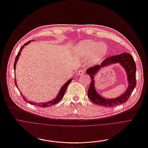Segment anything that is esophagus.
I'll return each mask as SVG.
<instances>
[{
    "label": "esophagus",
    "mask_w": 148,
    "mask_h": 148,
    "mask_svg": "<svg viewBox=\"0 0 148 148\" xmlns=\"http://www.w3.org/2000/svg\"><path fill=\"white\" fill-rule=\"evenodd\" d=\"M84 70H83V69H81V70H79L77 72V75L79 76H81V75H84Z\"/></svg>",
    "instance_id": "1"
}]
</instances>
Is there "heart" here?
I'll use <instances>...</instances> for the list:
<instances>
[{
	"label": "heart",
	"mask_w": 148,
	"mask_h": 148,
	"mask_svg": "<svg viewBox=\"0 0 148 148\" xmlns=\"http://www.w3.org/2000/svg\"><path fill=\"white\" fill-rule=\"evenodd\" d=\"M75 48L83 56H90V61L92 63L99 62L108 49L106 44L99 43L90 40L80 41Z\"/></svg>",
	"instance_id": "b5f03b06"
}]
</instances>
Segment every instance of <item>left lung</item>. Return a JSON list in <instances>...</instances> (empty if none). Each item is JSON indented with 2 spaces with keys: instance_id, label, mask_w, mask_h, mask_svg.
Masks as SVG:
<instances>
[{
  "instance_id": "left-lung-1",
  "label": "left lung",
  "mask_w": 148,
  "mask_h": 148,
  "mask_svg": "<svg viewBox=\"0 0 148 148\" xmlns=\"http://www.w3.org/2000/svg\"><path fill=\"white\" fill-rule=\"evenodd\" d=\"M116 63H119L125 69L127 75L129 86L126 92L119 97L115 99H106L101 97L95 90L94 76L101 68ZM136 64L132 56L127 52L108 57L100 65H97L87 69L86 70V73L90 75L92 79L87 92L88 98L95 104L107 107H114L126 103L136 84Z\"/></svg>"
}]
</instances>
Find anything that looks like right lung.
<instances>
[{"instance_id":"1","label":"right lung","mask_w":148,"mask_h":148,"mask_svg":"<svg viewBox=\"0 0 148 148\" xmlns=\"http://www.w3.org/2000/svg\"><path fill=\"white\" fill-rule=\"evenodd\" d=\"M31 41H28L27 42L25 43V44H24V45H23V46H22V47H21V48H20V51H18V54H17V55L16 56V59H15V61H14V71L16 70V64H17V61H18V58H19V56H20V54H21V52L22 49H23V48L24 47V46L27 45V44H28L29 43H30V42H31ZM72 79H69V80H68V82H66V83L63 85V86H62V87H61V90H60V93H58V95H57V96H56L54 99H52V100L49 101H47V102H46V103H37L33 102V101H28L27 100H26V99H25V97H24V96L22 95V93H21V95L22 97H23V99H24L26 102L29 103V104H32V105H35V106H38V107H49V106H52V105H54V104H55L58 103L59 101H60L62 99V97H64V94H65V92H66V88H67L68 86V85L69 84V83L72 82ZM14 83H15L16 86L18 88V86H17V82H16V78L14 79Z\"/></svg>"}]
</instances>
